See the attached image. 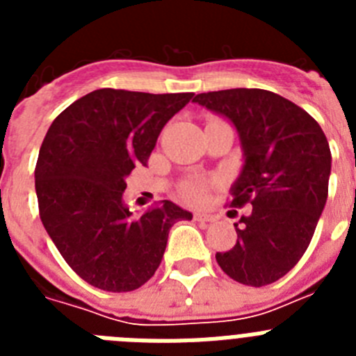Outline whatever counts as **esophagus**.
<instances>
[{
  "label": "esophagus",
  "mask_w": 356,
  "mask_h": 356,
  "mask_svg": "<svg viewBox=\"0 0 356 356\" xmlns=\"http://www.w3.org/2000/svg\"><path fill=\"white\" fill-rule=\"evenodd\" d=\"M194 219L201 222H213L216 221V217L210 216V213H203V212H196L194 213Z\"/></svg>",
  "instance_id": "34e87169"
}]
</instances>
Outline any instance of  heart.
Wrapping results in <instances>:
<instances>
[{
  "label": "heart",
  "mask_w": 356,
  "mask_h": 356,
  "mask_svg": "<svg viewBox=\"0 0 356 356\" xmlns=\"http://www.w3.org/2000/svg\"><path fill=\"white\" fill-rule=\"evenodd\" d=\"M209 196V187H207L205 181L201 180H191V181H185L184 187H181V197L188 203H203Z\"/></svg>",
  "instance_id": "heart-1"
}]
</instances>
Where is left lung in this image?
Here are the masks:
<instances>
[{"instance_id": "8db88e82", "label": "left lung", "mask_w": 356, "mask_h": 356, "mask_svg": "<svg viewBox=\"0 0 356 356\" xmlns=\"http://www.w3.org/2000/svg\"><path fill=\"white\" fill-rule=\"evenodd\" d=\"M193 102L234 122L244 151L229 207L250 205L251 212L234 225L237 242L216 253L217 264L242 285L275 284L300 262L326 205L332 153L325 131L271 90H216Z\"/></svg>"}]
</instances>
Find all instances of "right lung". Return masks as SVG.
I'll return each instance as SVG.
<instances>
[{"label":"right lung","instance_id":"1","mask_svg":"<svg viewBox=\"0 0 356 356\" xmlns=\"http://www.w3.org/2000/svg\"><path fill=\"white\" fill-rule=\"evenodd\" d=\"M193 96L97 89L56 115L44 137L35 165L40 221L92 287L139 289L159 269L171 226L193 219L168 200L140 219L122 203L127 176L146 165L165 122Z\"/></svg>","mask_w":356,"mask_h":356}]
</instances>
